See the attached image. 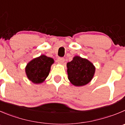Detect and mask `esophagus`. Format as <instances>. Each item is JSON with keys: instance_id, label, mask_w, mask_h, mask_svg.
<instances>
[{"instance_id": "esophagus-1", "label": "esophagus", "mask_w": 125, "mask_h": 125, "mask_svg": "<svg viewBox=\"0 0 125 125\" xmlns=\"http://www.w3.org/2000/svg\"><path fill=\"white\" fill-rule=\"evenodd\" d=\"M57 61L59 64H62L64 62V58H61V57H59L57 59Z\"/></svg>"}]
</instances>
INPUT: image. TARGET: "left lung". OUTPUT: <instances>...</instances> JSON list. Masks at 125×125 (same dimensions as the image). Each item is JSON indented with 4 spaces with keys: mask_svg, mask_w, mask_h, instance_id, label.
I'll return each instance as SVG.
<instances>
[{
    "mask_svg": "<svg viewBox=\"0 0 125 125\" xmlns=\"http://www.w3.org/2000/svg\"><path fill=\"white\" fill-rule=\"evenodd\" d=\"M67 67L69 80L77 86L88 83L95 72V67L91 62L78 56L67 64Z\"/></svg>",
    "mask_w": 125,
    "mask_h": 125,
    "instance_id": "8db88e82",
    "label": "left lung"
}]
</instances>
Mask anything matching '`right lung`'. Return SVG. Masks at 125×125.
<instances>
[{
    "label": "right lung",
    "mask_w": 125,
    "mask_h": 125,
    "mask_svg": "<svg viewBox=\"0 0 125 125\" xmlns=\"http://www.w3.org/2000/svg\"><path fill=\"white\" fill-rule=\"evenodd\" d=\"M53 62V59L45 55L32 59L26 67L27 77L34 83H42L49 75L51 66Z\"/></svg>",
    "instance_id": "add662e5"
}]
</instances>
